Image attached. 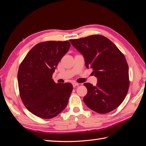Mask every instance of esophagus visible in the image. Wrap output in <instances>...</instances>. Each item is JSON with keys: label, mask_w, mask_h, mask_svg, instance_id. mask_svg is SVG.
I'll return each instance as SVG.
<instances>
[{"label": "esophagus", "mask_w": 146, "mask_h": 146, "mask_svg": "<svg viewBox=\"0 0 146 146\" xmlns=\"http://www.w3.org/2000/svg\"><path fill=\"white\" fill-rule=\"evenodd\" d=\"M78 85H79V84L77 83H76V82L72 83V86H73V87H76V86H78Z\"/></svg>", "instance_id": "obj_1"}]
</instances>
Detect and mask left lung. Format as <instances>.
<instances>
[{
	"instance_id": "left-lung-1",
	"label": "left lung",
	"mask_w": 146,
	"mask_h": 146,
	"mask_svg": "<svg viewBox=\"0 0 146 146\" xmlns=\"http://www.w3.org/2000/svg\"><path fill=\"white\" fill-rule=\"evenodd\" d=\"M83 56L86 67L93 70L98 83L84 84L87 90L83 101L93 111L105 114L117 108L125 98L129 88V66L124 55L109 39L91 35L70 39Z\"/></svg>"
}]
</instances>
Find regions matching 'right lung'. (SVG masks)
<instances>
[{"instance_id":"right-lung-1","label":"right lung","mask_w":146,"mask_h":146,"mask_svg":"<svg viewBox=\"0 0 146 146\" xmlns=\"http://www.w3.org/2000/svg\"><path fill=\"white\" fill-rule=\"evenodd\" d=\"M70 46L68 41L39 43L20 64L17 73L20 96L34 115L51 119L67 106L73 89L72 84L56 83L52 74Z\"/></svg>"}]
</instances>
